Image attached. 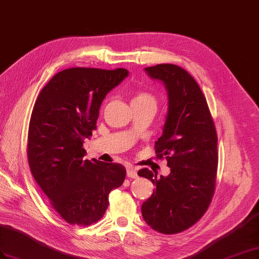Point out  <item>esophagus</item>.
I'll use <instances>...</instances> for the list:
<instances>
[{
  "mask_svg": "<svg viewBox=\"0 0 259 259\" xmlns=\"http://www.w3.org/2000/svg\"><path fill=\"white\" fill-rule=\"evenodd\" d=\"M127 176L129 178H137L138 177L137 170L134 166H132V165H127Z\"/></svg>",
  "mask_w": 259,
  "mask_h": 259,
  "instance_id": "obj_1",
  "label": "esophagus"
}]
</instances>
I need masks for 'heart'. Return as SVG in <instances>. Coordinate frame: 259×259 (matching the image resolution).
<instances>
[{"label": "heart", "mask_w": 259, "mask_h": 259, "mask_svg": "<svg viewBox=\"0 0 259 259\" xmlns=\"http://www.w3.org/2000/svg\"><path fill=\"white\" fill-rule=\"evenodd\" d=\"M131 104H138V105H149L153 106L156 108L157 105V99L156 97L152 94L150 92L147 91H139L135 97L132 98Z\"/></svg>", "instance_id": "heart-1"}]
</instances>
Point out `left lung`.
<instances>
[{"label": "left lung", "mask_w": 259, "mask_h": 259, "mask_svg": "<svg viewBox=\"0 0 259 259\" xmlns=\"http://www.w3.org/2000/svg\"><path fill=\"white\" fill-rule=\"evenodd\" d=\"M167 90L168 110L157 158H166L170 174L157 177L148 168L138 175L156 189L142 204L144 221L163 234H177L200 220L215 189L218 137L203 93L189 73L169 63L145 68Z\"/></svg>", "instance_id": "8db88e82"}]
</instances>
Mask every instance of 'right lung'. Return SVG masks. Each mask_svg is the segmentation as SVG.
I'll use <instances>...</instances> for the list:
<instances>
[{
  "mask_svg": "<svg viewBox=\"0 0 259 259\" xmlns=\"http://www.w3.org/2000/svg\"><path fill=\"white\" fill-rule=\"evenodd\" d=\"M128 73L122 68L65 69L36 99L28 129L29 168L52 208L71 225L101 220L109 193L124 181L121 164L85 160L83 142L96 130L103 99Z\"/></svg>",
  "mask_w": 259,
  "mask_h": 259,
  "instance_id": "add662e5",
  "label": "right lung"
}]
</instances>
